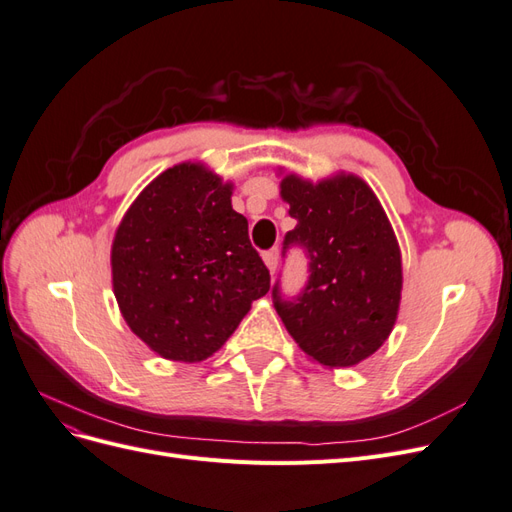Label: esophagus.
I'll list each match as a JSON object with an SVG mask.
<instances>
[{
  "label": "esophagus",
  "mask_w": 512,
  "mask_h": 512,
  "mask_svg": "<svg viewBox=\"0 0 512 512\" xmlns=\"http://www.w3.org/2000/svg\"><path fill=\"white\" fill-rule=\"evenodd\" d=\"M262 260H265L267 269H269L271 273H275V269H277V250H269V252H265V254H262Z\"/></svg>",
  "instance_id": "obj_1"
}]
</instances>
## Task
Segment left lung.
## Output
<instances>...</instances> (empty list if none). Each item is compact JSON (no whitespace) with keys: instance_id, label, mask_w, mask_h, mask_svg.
I'll return each mask as SVG.
<instances>
[{"instance_id":"8db88e82","label":"left lung","mask_w":512,"mask_h":512,"mask_svg":"<svg viewBox=\"0 0 512 512\" xmlns=\"http://www.w3.org/2000/svg\"><path fill=\"white\" fill-rule=\"evenodd\" d=\"M297 226L284 254L299 245L309 277L297 297L273 286V305L299 348L327 367H352L391 335L401 299V254L389 218L369 185L354 175L320 183L282 179Z\"/></svg>"}]
</instances>
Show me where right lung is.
<instances>
[{
    "mask_svg": "<svg viewBox=\"0 0 512 512\" xmlns=\"http://www.w3.org/2000/svg\"><path fill=\"white\" fill-rule=\"evenodd\" d=\"M230 196L232 183L183 162L138 194L115 232L111 267L121 316L168 361L198 363L218 352L271 288Z\"/></svg>",
    "mask_w": 512,
    "mask_h": 512,
    "instance_id": "1",
    "label": "right lung"
}]
</instances>
